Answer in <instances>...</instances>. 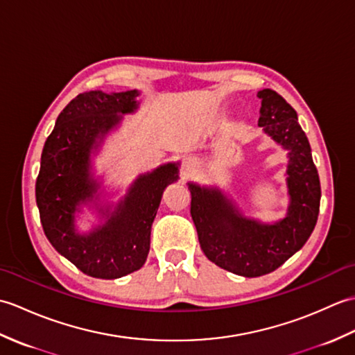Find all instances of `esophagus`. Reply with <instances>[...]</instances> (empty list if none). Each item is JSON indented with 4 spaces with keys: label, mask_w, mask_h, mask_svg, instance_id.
<instances>
[{
    "label": "esophagus",
    "mask_w": 355,
    "mask_h": 355,
    "mask_svg": "<svg viewBox=\"0 0 355 355\" xmlns=\"http://www.w3.org/2000/svg\"><path fill=\"white\" fill-rule=\"evenodd\" d=\"M192 166V162H191V158H189V162H187V164H186V168H191Z\"/></svg>",
    "instance_id": "34e87169"
}]
</instances>
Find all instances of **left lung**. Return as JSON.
Wrapping results in <instances>:
<instances>
[{
  "label": "left lung",
  "mask_w": 355,
  "mask_h": 355,
  "mask_svg": "<svg viewBox=\"0 0 355 355\" xmlns=\"http://www.w3.org/2000/svg\"><path fill=\"white\" fill-rule=\"evenodd\" d=\"M258 125L288 149L286 186L290 205L284 220L262 224L238 212L220 189L189 183L191 215L201 250L209 261L232 273L258 277L271 273L304 247L318 223L320 182L310 141L297 122V112L281 94L261 89Z\"/></svg>",
  "instance_id": "left-lung-1"
}]
</instances>
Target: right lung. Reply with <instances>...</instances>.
I'll list each match as a JSON object with an SVG mask.
<instances>
[{
	"mask_svg": "<svg viewBox=\"0 0 355 355\" xmlns=\"http://www.w3.org/2000/svg\"><path fill=\"white\" fill-rule=\"evenodd\" d=\"M137 89L76 96L58 116L42 149L36 205L44 233L58 253L92 277L117 279L141 268L164 187L178 178L177 163L143 173L112 212L101 209L107 223L85 235L74 229V214L99 187L89 172L93 149L120 123L119 114L137 110Z\"/></svg>",
	"mask_w": 355,
	"mask_h": 355,
	"instance_id": "add662e5",
	"label": "right lung"
}]
</instances>
